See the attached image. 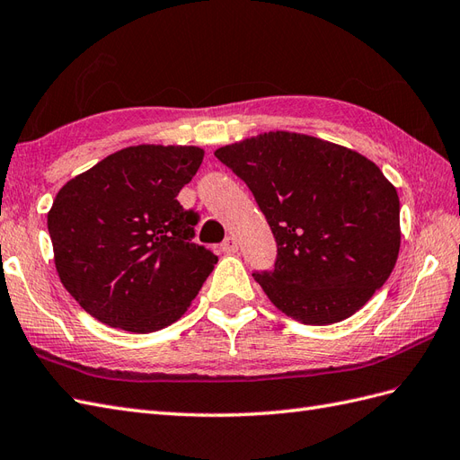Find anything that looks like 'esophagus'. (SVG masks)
Listing matches in <instances>:
<instances>
[{
	"label": "esophagus",
	"instance_id": "esophagus-1",
	"mask_svg": "<svg viewBox=\"0 0 460 460\" xmlns=\"http://www.w3.org/2000/svg\"><path fill=\"white\" fill-rule=\"evenodd\" d=\"M221 252H226V254H233V252H237L239 251V243H237V239L234 237H227L226 241L221 243Z\"/></svg>",
	"mask_w": 460,
	"mask_h": 460
}]
</instances>
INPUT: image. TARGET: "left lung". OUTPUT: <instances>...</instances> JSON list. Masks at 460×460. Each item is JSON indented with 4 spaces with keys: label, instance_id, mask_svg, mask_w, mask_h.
I'll return each instance as SVG.
<instances>
[{
    "label": "left lung",
    "instance_id": "8db88e82",
    "mask_svg": "<svg viewBox=\"0 0 460 460\" xmlns=\"http://www.w3.org/2000/svg\"><path fill=\"white\" fill-rule=\"evenodd\" d=\"M216 157L249 186L276 239L268 299L303 324L348 319L381 289L400 249V202L381 169L319 137L268 132Z\"/></svg>",
    "mask_w": 460,
    "mask_h": 460
}]
</instances>
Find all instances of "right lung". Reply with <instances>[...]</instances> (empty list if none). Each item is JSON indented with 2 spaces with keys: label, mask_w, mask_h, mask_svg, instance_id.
I'll return each mask as SVG.
<instances>
[{
  "label": "right lung",
  "mask_w": 460,
  "mask_h": 460,
  "mask_svg": "<svg viewBox=\"0 0 460 460\" xmlns=\"http://www.w3.org/2000/svg\"><path fill=\"white\" fill-rule=\"evenodd\" d=\"M202 159L199 147H126L58 192L49 214L56 270L97 321L155 332L198 296L217 256L192 241L199 216L176 196Z\"/></svg>",
  "instance_id": "add662e5"
}]
</instances>
